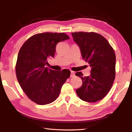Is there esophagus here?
Masks as SVG:
<instances>
[{"label": "esophagus", "mask_w": 132, "mask_h": 132, "mask_svg": "<svg viewBox=\"0 0 132 132\" xmlns=\"http://www.w3.org/2000/svg\"><path fill=\"white\" fill-rule=\"evenodd\" d=\"M75 73L73 71H71V74H70V77H74Z\"/></svg>", "instance_id": "1"}]
</instances>
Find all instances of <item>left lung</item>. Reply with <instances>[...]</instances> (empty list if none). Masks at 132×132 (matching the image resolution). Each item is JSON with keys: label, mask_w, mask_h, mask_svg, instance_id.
<instances>
[{"label": "left lung", "mask_w": 132, "mask_h": 132, "mask_svg": "<svg viewBox=\"0 0 132 132\" xmlns=\"http://www.w3.org/2000/svg\"><path fill=\"white\" fill-rule=\"evenodd\" d=\"M74 41L80 47L82 58L91 67V75H75L82 80V86L76 90L80 99L94 103L104 97L112 86L116 71L114 50L103 36L95 32H74Z\"/></svg>", "instance_id": "left-lung-1"}]
</instances>
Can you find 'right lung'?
<instances>
[{
    "label": "right lung",
    "mask_w": 132,
    "mask_h": 132,
    "mask_svg": "<svg viewBox=\"0 0 132 132\" xmlns=\"http://www.w3.org/2000/svg\"><path fill=\"white\" fill-rule=\"evenodd\" d=\"M64 33L46 32L32 36L19 50L16 74L21 88L29 99L39 105L51 103L60 95L70 71H55L46 68L47 59L53 57L57 44L68 40Z\"/></svg>",
    "instance_id": "add662e5"
}]
</instances>
